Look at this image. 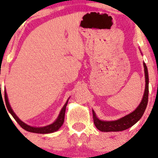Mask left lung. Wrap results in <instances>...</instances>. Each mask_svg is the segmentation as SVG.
I'll return each mask as SVG.
<instances>
[{
  "mask_svg": "<svg viewBox=\"0 0 158 158\" xmlns=\"http://www.w3.org/2000/svg\"><path fill=\"white\" fill-rule=\"evenodd\" d=\"M141 54H142V52H141ZM143 67H144L145 79H146V86H145V91L143 94V99L139 106L131 113L124 116L122 118L113 121L101 120L97 117L94 110H93L94 125L99 131L104 132L124 131V130L131 128L135 123L138 122L141 117H143L146 106H147L148 97V73L147 67L144 62H143Z\"/></svg>",
  "mask_w": 158,
  "mask_h": 158,
  "instance_id": "1",
  "label": "left lung"
}]
</instances>
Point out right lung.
<instances>
[{
  "instance_id": "1",
  "label": "right lung",
  "mask_w": 158,
  "mask_h": 158,
  "mask_svg": "<svg viewBox=\"0 0 158 158\" xmlns=\"http://www.w3.org/2000/svg\"><path fill=\"white\" fill-rule=\"evenodd\" d=\"M4 98H5V102H6V106L7 108V110H9V112L11 114V115L13 117V118L15 119L16 122H17L21 126L22 128L24 130H26L27 131L32 132V133H38V134H49V133H52V132H55L59 129L61 128V126H62L63 123H64V114H65V110H66V106L68 105L69 99L67 100L66 103L64 104V106H63V108H61L60 113H59V115L58 116L57 119L54 121L52 124L48 125V126H44V127H33L30 126L29 125L26 124L20 119L18 116L15 114V112L13 111V110L11 108L10 102H9L8 100V97H7V94L5 90L4 94Z\"/></svg>"
}]
</instances>
